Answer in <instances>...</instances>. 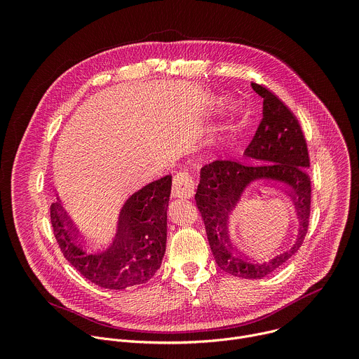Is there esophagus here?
I'll return each instance as SVG.
<instances>
[{
    "label": "esophagus",
    "mask_w": 359,
    "mask_h": 359,
    "mask_svg": "<svg viewBox=\"0 0 359 359\" xmlns=\"http://www.w3.org/2000/svg\"><path fill=\"white\" fill-rule=\"evenodd\" d=\"M194 194V182L187 172H180L173 179L172 196L175 198H190Z\"/></svg>",
    "instance_id": "esophagus-1"
}]
</instances>
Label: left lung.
I'll use <instances>...</instances> for the list:
<instances>
[{
	"mask_svg": "<svg viewBox=\"0 0 359 359\" xmlns=\"http://www.w3.org/2000/svg\"><path fill=\"white\" fill-rule=\"evenodd\" d=\"M251 88L263 97V121L244 155L259 165L233 161L206 165L200 170L194 198L219 267L238 278L257 280L276 271L299 250L309 230L311 183L306 170L310 169L309 149L298 121L273 92L257 83H251ZM259 181L284 187L293 198L300 220L292 247L263 262L247 259L231 244L229 237L232 216L249 186Z\"/></svg>",
	"mask_w": 359,
	"mask_h": 359,
	"instance_id": "1",
	"label": "left lung"
}]
</instances>
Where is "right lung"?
<instances>
[{
    "mask_svg": "<svg viewBox=\"0 0 359 359\" xmlns=\"http://www.w3.org/2000/svg\"><path fill=\"white\" fill-rule=\"evenodd\" d=\"M170 190L168 175L130 194L119 212L114 237L99 247L79 241L60 203H53L50 224L64 257L99 287L125 290L144 284L159 270L166 251Z\"/></svg>",
    "mask_w": 359,
    "mask_h": 359,
    "instance_id": "add662e5",
    "label": "right lung"
}]
</instances>
